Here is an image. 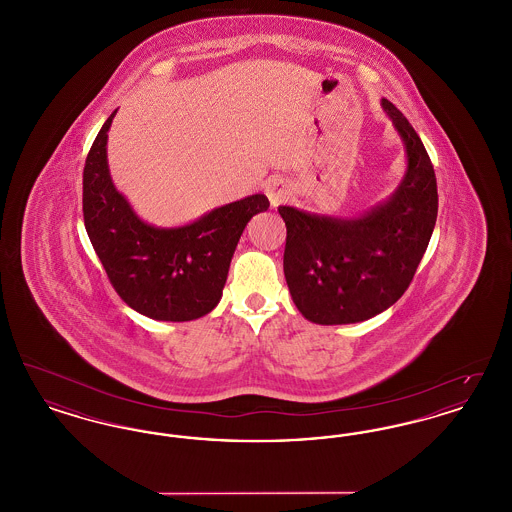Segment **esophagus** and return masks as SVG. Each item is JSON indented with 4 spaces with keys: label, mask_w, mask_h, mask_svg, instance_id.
I'll return each mask as SVG.
<instances>
[{
    "label": "esophagus",
    "mask_w": 512,
    "mask_h": 512,
    "mask_svg": "<svg viewBox=\"0 0 512 512\" xmlns=\"http://www.w3.org/2000/svg\"><path fill=\"white\" fill-rule=\"evenodd\" d=\"M265 194H267L268 201L272 205H280L284 201L290 199V186L284 182V180H268L267 186H265Z\"/></svg>",
    "instance_id": "1"
}]
</instances>
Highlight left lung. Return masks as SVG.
Wrapping results in <instances>:
<instances>
[{
  "label": "left lung",
  "mask_w": 512,
  "mask_h": 512,
  "mask_svg": "<svg viewBox=\"0 0 512 512\" xmlns=\"http://www.w3.org/2000/svg\"><path fill=\"white\" fill-rule=\"evenodd\" d=\"M407 147V172L390 199L359 219L280 207L284 274L299 313L317 324H351L391 307L413 282L438 219V182L411 122L382 99Z\"/></svg>",
  "instance_id": "1"
}]
</instances>
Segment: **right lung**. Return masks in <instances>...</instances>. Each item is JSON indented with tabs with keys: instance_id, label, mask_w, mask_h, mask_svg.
Masks as SVG:
<instances>
[{
	"instance_id": "obj_1",
	"label": "right lung",
	"mask_w": 512,
	"mask_h": 512,
	"mask_svg": "<svg viewBox=\"0 0 512 512\" xmlns=\"http://www.w3.org/2000/svg\"><path fill=\"white\" fill-rule=\"evenodd\" d=\"M101 126L82 174V213L90 242L122 301L155 320L184 322L211 313L222 297L245 224L267 211V195L228 203L180 228L138 219L107 169V130Z\"/></svg>"
}]
</instances>
